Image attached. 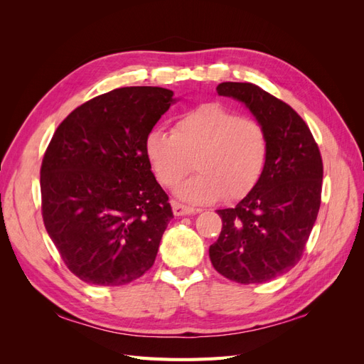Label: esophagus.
I'll list each match as a JSON object with an SVG mask.
<instances>
[{
  "instance_id": "1",
  "label": "esophagus",
  "mask_w": 364,
  "mask_h": 364,
  "mask_svg": "<svg viewBox=\"0 0 364 364\" xmlns=\"http://www.w3.org/2000/svg\"><path fill=\"white\" fill-rule=\"evenodd\" d=\"M171 206H173V213L176 217H183V215H190V214H197L200 213L202 209L200 208H191V206H186L181 202H176L173 200L171 202Z\"/></svg>"
}]
</instances>
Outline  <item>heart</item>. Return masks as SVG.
Masks as SVG:
<instances>
[{
    "label": "heart",
    "instance_id": "1",
    "mask_svg": "<svg viewBox=\"0 0 364 364\" xmlns=\"http://www.w3.org/2000/svg\"><path fill=\"white\" fill-rule=\"evenodd\" d=\"M146 156L156 179L174 188L191 170L197 174L178 190L181 199L206 203L237 200L261 179L269 156V141L259 121L240 117L220 103L200 105L174 121L171 134L149 132Z\"/></svg>",
    "mask_w": 364,
    "mask_h": 364
}]
</instances>
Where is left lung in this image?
I'll return each instance as SVG.
<instances>
[{
	"mask_svg": "<svg viewBox=\"0 0 364 364\" xmlns=\"http://www.w3.org/2000/svg\"><path fill=\"white\" fill-rule=\"evenodd\" d=\"M217 92L250 109L266 130L269 156L255 188L235 208L217 211L223 226L209 258L230 281L262 284L287 273L304 255L321 208V150L301 115L259 86L223 82Z\"/></svg>",
	"mask_w": 364,
	"mask_h": 364,
	"instance_id": "1",
	"label": "left lung"
}]
</instances>
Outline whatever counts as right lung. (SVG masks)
Here are the masks:
<instances>
[{
    "instance_id": "1",
    "label": "right lung",
    "mask_w": 364,
    "mask_h": 364,
    "mask_svg": "<svg viewBox=\"0 0 364 364\" xmlns=\"http://www.w3.org/2000/svg\"><path fill=\"white\" fill-rule=\"evenodd\" d=\"M173 102L165 87H117L54 132L41 165L42 218L65 266L87 284L124 285L155 262L173 211L144 142Z\"/></svg>"
}]
</instances>
